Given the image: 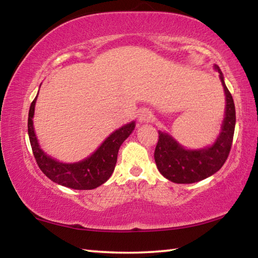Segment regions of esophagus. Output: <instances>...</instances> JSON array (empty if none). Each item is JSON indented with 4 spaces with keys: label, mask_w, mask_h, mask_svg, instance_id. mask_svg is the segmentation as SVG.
<instances>
[{
    "label": "esophagus",
    "mask_w": 258,
    "mask_h": 258,
    "mask_svg": "<svg viewBox=\"0 0 258 258\" xmlns=\"http://www.w3.org/2000/svg\"><path fill=\"white\" fill-rule=\"evenodd\" d=\"M138 117L141 123H146V121H150L154 116H152L151 111L148 110V109H142V110L138 113Z\"/></svg>",
    "instance_id": "esophagus-1"
}]
</instances>
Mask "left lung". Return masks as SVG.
Here are the masks:
<instances>
[{
  "mask_svg": "<svg viewBox=\"0 0 258 258\" xmlns=\"http://www.w3.org/2000/svg\"><path fill=\"white\" fill-rule=\"evenodd\" d=\"M220 78L225 92V117L221 133L212 147L199 150H187L167 133L160 132L155 149L157 168L167 180L174 183H195L220 171L228 159L233 141L235 126V108L230 91L224 83L221 69Z\"/></svg>",
  "mask_w": 258,
  "mask_h": 258,
  "instance_id": "8db88e82",
  "label": "left lung"
}]
</instances>
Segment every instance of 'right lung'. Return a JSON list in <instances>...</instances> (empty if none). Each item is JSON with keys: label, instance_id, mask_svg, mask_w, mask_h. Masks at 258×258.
<instances>
[{"label": "right lung", "instance_id": "right-lung-1", "mask_svg": "<svg viewBox=\"0 0 258 258\" xmlns=\"http://www.w3.org/2000/svg\"><path fill=\"white\" fill-rule=\"evenodd\" d=\"M36 99L37 95L29 108L28 135L34 157L41 171L51 181L75 190H92L103 184L115 169L118 150L121 143L133 132L135 127L134 121L109 135L106 141L89 158L75 164H62L47 156L38 145L33 126Z\"/></svg>", "mask_w": 258, "mask_h": 258}]
</instances>
